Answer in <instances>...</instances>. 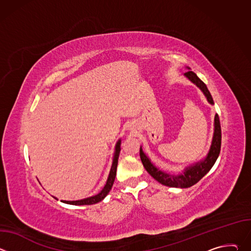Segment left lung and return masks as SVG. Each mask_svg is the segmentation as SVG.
Here are the masks:
<instances>
[{
  "label": "left lung",
  "mask_w": 251,
  "mask_h": 251,
  "mask_svg": "<svg viewBox=\"0 0 251 251\" xmlns=\"http://www.w3.org/2000/svg\"><path fill=\"white\" fill-rule=\"evenodd\" d=\"M187 68L190 69L189 67ZM184 75L202 91V93L204 94V96L206 97L207 101L210 104H213V99L206 85L197 76L195 73L189 70L186 74H184ZM221 146H222V129H221L220 118H219V115L217 114L216 117H214V132H213L211 146L206 157L203 160L187 167L182 174L173 175V174L159 170L151 162V160L147 157V155L143 152L142 147H140V158L146 171L160 184L167 187L184 189V188H190L196 185L202 176H204L209 172V170L212 168L217 159L219 158V155L221 152Z\"/></svg>",
  "instance_id": "obj_1"
}]
</instances>
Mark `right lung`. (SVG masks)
<instances>
[{
	"label": "right lung",
	"instance_id": "add662e5",
	"mask_svg": "<svg viewBox=\"0 0 251 251\" xmlns=\"http://www.w3.org/2000/svg\"><path fill=\"white\" fill-rule=\"evenodd\" d=\"M120 144H121V140H119L117 142V144L115 146V153H114V158H113V163H112V167L108 176V178H107V182L104 186V188L102 189V191L93 197L87 198V199H83L80 201H62L64 203H68V204H75V205H85V204H94L97 203L99 201H101L108 193L110 192L114 181H115V176H116V171H117V165H118V158H119V154H120ZM56 199V198H54Z\"/></svg>",
	"mask_w": 251,
	"mask_h": 251
}]
</instances>
